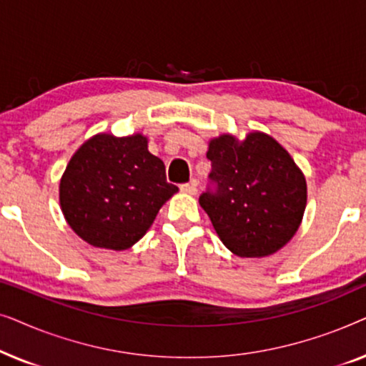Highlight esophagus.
<instances>
[{
	"instance_id": "esophagus-1",
	"label": "esophagus",
	"mask_w": 366,
	"mask_h": 366,
	"mask_svg": "<svg viewBox=\"0 0 366 366\" xmlns=\"http://www.w3.org/2000/svg\"><path fill=\"white\" fill-rule=\"evenodd\" d=\"M179 189H182V192H183L184 194H197V192H198L197 183H187V184H182V187H179Z\"/></svg>"
}]
</instances>
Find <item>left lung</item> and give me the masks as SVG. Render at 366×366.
I'll list each match as a JSON object with an SVG mask.
<instances>
[{"label": "left lung", "mask_w": 366, "mask_h": 366, "mask_svg": "<svg viewBox=\"0 0 366 366\" xmlns=\"http://www.w3.org/2000/svg\"><path fill=\"white\" fill-rule=\"evenodd\" d=\"M217 192L199 204L214 232L239 258L277 253L298 232L307 208V179L277 139L263 132L244 138L222 133L208 142Z\"/></svg>", "instance_id": "1"}]
</instances>
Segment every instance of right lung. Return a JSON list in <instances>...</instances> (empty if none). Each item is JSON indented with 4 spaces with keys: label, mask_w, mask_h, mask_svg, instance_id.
I'll list each match as a JSON object with an SVG mask.
<instances>
[{
    "label": "right lung",
    "mask_w": 366,
    "mask_h": 366,
    "mask_svg": "<svg viewBox=\"0 0 366 366\" xmlns=\"http://www.w3.org/2000/svg\"><path fill=\"white\" fill-rule=\"evenodd\" d=\"M178 192L148 137L97 133L79 147L59 179V207L69 228L94 248H132L159 208Z\"/></svg>",
    "instance_id": "add662e5"
}]
</instances>
